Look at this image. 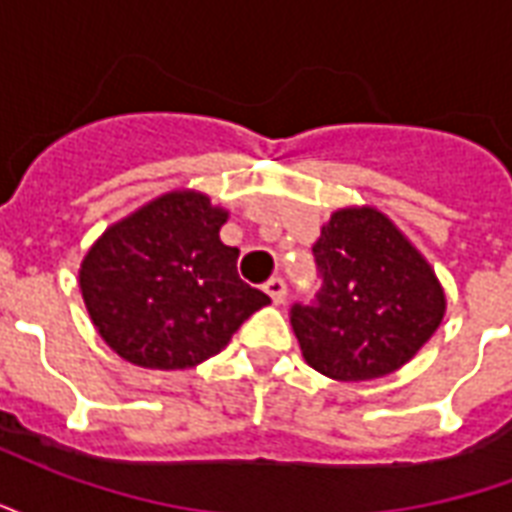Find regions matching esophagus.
Wrapping results in <instances>:
<instances>
[{
  "label": "esophagus",
  "instance_id": "obj_1",
  "mask_svg": "<svg viewBox=\"0 0 512 512\" xmlns=\"http://www.w3.org/2000/svg\"><path fill=\"white\" fill-rule=\"evenodd\" d=\"M263 288H266V293L271 296L274 304H282V301L288 299V285H285V279L282 277H271Z\"/></svg>",
  "mask_w": 512,
  "mask_h": 512
}]
</instances>
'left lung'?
Segmentation results:
<instances>
[{
	"label": "left lung",
	"instance_id": "obj_1",
	"mask_svg": "<svg viewBox=\"0 0 512 512\" xmlns=\"http://www.w3.org/2000/svg\"><path fill=\"white\" fill-rule=\"evenodd\" d=\"M321 290L293 304L307 365L334 381L395 373L439 329L447 299L419 249L376 208H340L312 246Z\"/></svg>",
	"mask_w": 512,
	"mask_h": 512
}]
</instances>
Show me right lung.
Returning <instances> with one entry per match:
<instances>
[{"mask_svg": "<svg viewBox=\"0 0 512 512\" xmlns=\"http://www.w3.org/2000/svg\"><path fill=\"white\" fill-rule=\"evenodd\" d=\"M227 211L200 191H169L112 224L84 255L79 288L104 343L150 370H186L219 354L266 307L222 244Z\"/></svg>", "mask_w": 512, "mask_h": 512, "instance_id": "right-lung-1", "label": "right lung"}]
</instances>
